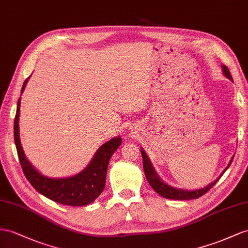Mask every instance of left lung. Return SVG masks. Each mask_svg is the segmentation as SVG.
Returning <instances> with one entry per match:
<instances>
[{"instance_id":"left-lung-1","label":"left lung","mask_w":248,"mask_h":248,"mask_svg":"<svg viewBox=\"0 0 248 248\" xmlns=\"http://www.w3.org/2000/svg\"><path fill=\"white\" fill-rule=\"evenodd\" d=\"M222 68H223V72H224V75L226 76V78L232 80V78L231 72H230V70H228V68L226 66H224V65L222 66ZM141 156H142L144 174H145V177H147L148 182L150 183V186H152V188L155 190L156 193H158L160 196L164 197V198H167V199H174V200H192V199H197V198H199V197L206 194L208 190L211 189L216 185V183H217L218 179L221 178V176H220L217 180L214 181L213 183H211V185L207 186L206 187L201 188V189H196V190L178 189V188H175V187H172V186L166 185V183L162 182L160 180V178L157 176L156 172L154 170L153 167H152V164H151V162L149 160V158L147 157V155H145L143 150H141ZM232 159H233V158H232ZM232 159L231 160L230 164H228V167L225 169V170L228 168H230V166H231L232 162Z\"/></svg>"}]
</instances>
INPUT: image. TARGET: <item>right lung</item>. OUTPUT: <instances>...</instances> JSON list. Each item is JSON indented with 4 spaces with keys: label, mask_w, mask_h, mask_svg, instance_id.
<instances>
[{
    "label": "right lung",
    "mask_w": 248,
    "mask_h": 248,
    "mask_svg": "<svg viewBox=\"0 0 248 248\" xmlns=\"http://www.w3.org/2000/svg\"><path fill=\"white\" fill-rule=\"evenodd\" d=\"M28 79L29 78L24 81L21 92L24 91ZM20 105L21 98L17 100L16 114L15 117V142L22 170L31 186L42 195L61 204L69 206H84L90 204L103 193L106 186L108 164L114 152L122 144V139L120 137L113 138L101 145L93 157L91 163L79 174L70 178H47L37 172L25 157L20 141V134H18Z\"/></svg>",
    "instance_id": "obj_1"
}]
</instances>
